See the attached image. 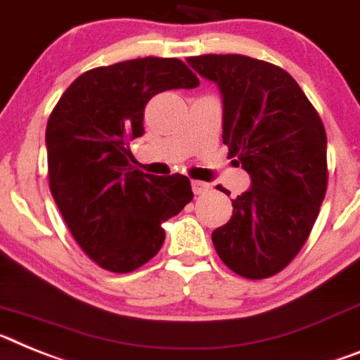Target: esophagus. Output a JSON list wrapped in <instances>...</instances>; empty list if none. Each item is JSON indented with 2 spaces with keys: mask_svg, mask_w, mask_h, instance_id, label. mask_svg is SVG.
Returning <instances> with one entry per match:
<instances>
[{
  "mask_svg": "<svg viewBox=\"0 0 360 360\" xmlns=\"http://www.w3.org/2000/svg\"><path fill=\"white\" fill-rule=\"evenodd\" d=\"M208 188H210V184L205 183V181H192V190L193 193H205L208 192Z\"/></svg>",
  "mask_w": 360,
  "mask_h": 360,
  "instance_id": "34e87169",
  "label": "esophagus"
}]
</instances>
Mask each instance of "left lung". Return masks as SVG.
<instances>
[{
  "instance_id": "8db88e82",
  "label": "left lung",
  "mask_w": 360,
  "mask_h": 360,
  "mask_svg": "<svg viewBox=\"0 0 360 360\" xmlns=\"http://www.w3.org/2000/svg\"><path fill=\"white\" fill-rule=\"evenodd\" d=\"M223 98V143L252 184L212 233L219 257L246 279L283 270L302 248L326 193L324 124L288 72L248 56L188 58Z\"/></svg>"
}]
</instances>
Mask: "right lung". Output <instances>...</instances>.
<instances>
[{
    "mask_svg": "<svg viewBox=\"0 0 360 360\" xmlns=\"http://www.w3.org/2000/svg\"><path fill=\"white\" fill-rule=\"evenodd\" d=\"M176 58H141L81 74L46 123L50 192L68 230L99 266L127 274L165 243L161 224L192 201L186 176H150L130 165L128 141L145 134L155 94L195 89Z\"/></svg>",
    "mask_w": 360,
    "mask_h": 360,
    "instance_id": "right-lung-1",
    "label": "right lung"
}]
</instances>
